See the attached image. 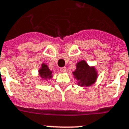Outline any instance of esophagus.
<instances>
[{
  "instance_id": "esophagus-1",
  "label": "esophagus",
  "mask_w": 129,
  "mask_h": 129,
  "mask_svg": "<svg viewBox=\"0 0 129 129\" xmlns=\"http://www.w3.org/2000/svg\"><path fill=\"white\" fill-rule=\"evenodd\" d=\"M60 70H61V71L63 72V73H65V72H66V67L61 68H60Z\"/></svg>"
}]
</instances>
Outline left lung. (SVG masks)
I'll use <instances>...</instances> for the list:
<instances>
[{"mask_svg":"<svg viewBox=\"0 0 129 129\" xmlns=\"http://www.w3.org/2000/svg\"><path fill=\"white\" fill-rule=\"evenodd\" d=\"M77 68L73 72V75L78 81V85L81 86H89L96 81L97 74L95 68L90 67L84 60L77 63Z\"/></svg>","mask_w":129,"mask_h":129,"instance_id":"obj_1","label":"left lung"}]
</instances>
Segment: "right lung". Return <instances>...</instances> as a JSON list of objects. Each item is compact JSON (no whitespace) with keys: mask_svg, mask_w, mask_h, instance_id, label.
I'll return each instance as SVG.
<instances>
[{"mask_svg":"<svg viewBox=\"0 0 129 129\" xmlns=\"http://www.w3.org/2000/svg\"><path fill=\"white\" fill-rule=\"evenodd\" d=\"M39 73L40 77L44 79H50L52 77V72L48 68V66L44 63L41 65V68L39 70Z\"/></svg>","mask_w":129,"mask_h":129,"instance_id":"obj_1","label":"right lung"}]
</instances>
